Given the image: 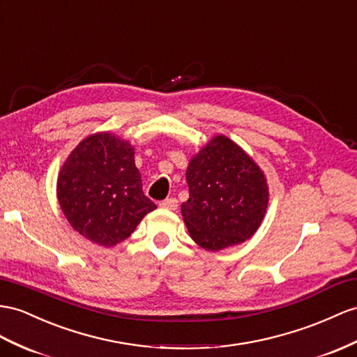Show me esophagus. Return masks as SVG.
<instances>
[{"label": "esophagus", "instance_id": "obj_1", "mask_svg": "<svg viewBox=\"0 0 357 357\" xmlns=\"http://www.w3.org/2000/svg\"><path fill=\"white\" fill-rule=\"evenodd\" d=\"M160 206L162 209H169V211H175V209L178 208V200L173 199V197L166 199V200H162V202L160 204Z\"/></svg>", "mask_w": 357, "mask_h": 357}]
</instances>
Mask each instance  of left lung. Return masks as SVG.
<instances>
[{"instance_id":"1","label":"left lung","mask_w":357,"mask_h":357,"mask_svg":"<svg viewBox=\"0 0 357 357\" xmlns=\"http://www.w3.org/2000/svg\"><path fill=\"white\" fill-rule=\"evenodd\" d=\"M185 178L190 197L181 213L200 248L218 252L259 229L270 199L267 178L229 137L217 134L193 155Z\"/></svg>"}]
</instances>
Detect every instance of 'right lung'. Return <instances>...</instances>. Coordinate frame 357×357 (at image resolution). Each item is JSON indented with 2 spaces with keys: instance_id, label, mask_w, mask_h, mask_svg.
<instances>
[{
  "instance_id": "right-lung-1",
  "label": "right lung",
  "mask_w": 357,
  "mask_h": 357,
  "mask_svg": "<svg viewBox=\"0 0 357 357\" xmlns=\"http://www.w3.org/2000/svg\"><path fill=\"white\" fill-rule=\"evenodd\" d=\"M134 146L109 131L81 140L59 172L57 199L74 229L113 248L126 240L155 205L143 193Z\"/></svg>"
}]
</instances>
